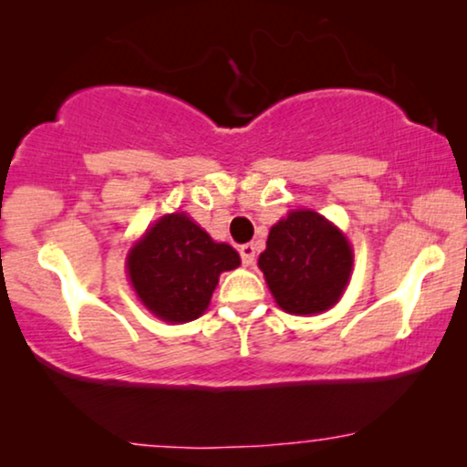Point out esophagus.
Segmentation results:
<instances>
[{
  "label": "esophagus",
  "instance_id": "1",
  "mask_svg": "<svg viewBox=\"0 0 467 467\" xmlns=\"http://www.w3.org/2000/svg\"><path fill=\"white\" fill-rule=\"evenodd\" d=\"M240 257H242V264L244 265H253L254 264V244H242L240 246Z\"/></svg>",
  "mask_w": 467,
  "mask_h": 467
}]
</instances>
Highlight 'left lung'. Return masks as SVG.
I'll return each instance as SVG.
<instances>
[{
    "label": "left lung",
    "instance_id": "8db88e82",
    "mask_svg": "<svg viewBox=\"0 0 467 467\" xmlns=\"http://www.w3.org/2000/svg\"><path fill=\"white\" fill-rule=\"evenodd\" d=\"M259 267L289 315L329 310L347 289L353 251L340 229L315 210H293L270 229Z\"/></svg>",
    "mask_w": 467,
    "mask_h": 467
}]
</instances>
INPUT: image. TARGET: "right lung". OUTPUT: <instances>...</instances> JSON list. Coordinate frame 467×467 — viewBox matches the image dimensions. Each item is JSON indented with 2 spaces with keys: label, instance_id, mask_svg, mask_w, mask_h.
I'll list each match as a JSON object with an SVG mask.
<instances>
[{
  "label": "right lung",
  "instance_id": "obj_1",
  "mask_svg": "<svg viewBox=\"0 0 467 467\" xmlns=\"http://www.w3.org/2000/svg\"><path fill=\"white\" fill-rule=\"evenodd\" d=\"M238 265L240 254L232 246L214 242L184 213L161 216L127 257V274L140 302L168 323L202 317L221 272Z\"/></svg>",
  "mask_w": 467,
  "mask_h": 467
}]
</instances>
